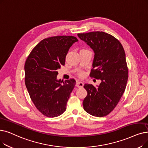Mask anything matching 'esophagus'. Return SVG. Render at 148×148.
Listing matches in <instances>:
<instances>
[{
	"label": "esophagus",
	"instance_id": "34e87169",
	"mask_svg": "<svg viewBox=\"0 0 148 148\" xmlns=\"http://www.w3.org/2000/svg\"><path fill=\"white\" fill-rule=\"evenodd\" d=\"M76 86H77L78 88H82L83 87V86H84V83H83V82H79L77 81L76 82Z\"/></svg>",
	"mask_w": 148,
	"mask_h": 148
}]
</instances>
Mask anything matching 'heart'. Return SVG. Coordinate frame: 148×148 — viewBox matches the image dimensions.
Instances as JSON below:
<instances>
[{"mask_svg":"<svg viewBox=\"0 0 148 148\" xmlns=\"http://www.w3.org/2000/svg\"><path fill=\"white\" fill-rule=\"evenodd\" d=\"M80 75H83V73H81L80 74Z\"/></svg>","mask_w":148,"mask_h":148,"instance_id":"b5f03b06","label":"heart"}]
</instances>
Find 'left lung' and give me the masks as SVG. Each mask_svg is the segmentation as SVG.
Returning <instances> with one entry per match:
<instances>
[{"mask_svg":"<svg viewBox=\"0 0 148 148\" xmlns=\"http://www.w3.org/2000/svg\"><path fill=\"white\" fill-rule=\"evenodd\" d=\"M94 53L91 76L101 82L96 86L85 84L88 94L84 110L91 115L104 117L116 106L126 88L128 78L125 50L114 36L102 31L78 34Z\"/></svg>","mask_w":148,"mask_h":148,"instance_id":"left-lung-1","label":"left lung"}]
</instances>
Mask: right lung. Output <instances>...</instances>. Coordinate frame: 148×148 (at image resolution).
I'll return each instance as SVG.
<instances>
[{
	"mask_svg": "<svg viewBox=\"0 0 148 148\" xmlns=\"http://www.w3.org/2000/svg\"><path fill=\"white\" fill-rule=\"evenodd\" d=\"M78 42L71 36L45 38L32 50L25 64V85L37 110L48 117L59 116L66 111L67 101L75 80L62 83L57 79L70 47Z\"/></svg>",
	"mask_w": 148,
	"mask_h": 148,
	"instance_id": "1",
	"label": "right lung"
}]
</instances>
